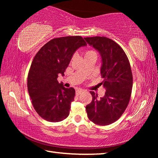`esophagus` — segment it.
<instances>
[{"label": "esophagus", "instance_id": "obj_1", "mask_svg": "<svg viewBox=\"0 0 158 158\" xmlns=\"http://www.w3.org/2000/svg\"><path fill=\"white\" fill-rule=\"evenodd\" d=\"M83 91H84V90H81V89H78V90H77V91H76V95H79L80 94H81V93H83Z\"/></svg>", "mask_w": 158, "mask_h": 158}]
</instances>
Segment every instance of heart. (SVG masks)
<instances>
[{"mask_svg": "<svg viewBox=\"0 0 158 158\" xmlns=\"http://www.w3.org/2000/svg\"><path fill=\"white\" fill-rule=\"evenodd\" d=\"M85 57L86 56H96V53L94 52V51H92V50H89V51H86V52H85Z\"/></svg>", "mask_w": 158, "mask_h": 158, "instance_id": "b5f03b06", "label": "heart"}]
</instances>
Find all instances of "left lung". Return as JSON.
<instances>
[{"instance_id": "obj_1", "label": "left lung", "mask_w": 158, "mask_h": 158, "mask_svg": "<svg viewBox=\"0 0 158 158\" xmlns=\"http://www.w3.org/2000/svg\"><path fill=\"white\" fill-rule=\"evenodd\" d=\"M90 46L100 53L102 59L100 83L106 90L104 97L90 91L91 102L85 106L90 121L99 125H107L116 121L129 103L132 89L130 64L122 48L106 37H84Z\"/></svg>"}]
</instances>
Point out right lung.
<instances>
[{
  "instance_id": "add662e5",
  "label": "right lung",
  "mask_w": 158,
  "mask_h": 158,
  "mask_svg": "<svg viewBox=\"0 0 158 158\" xmlns=\"http://www.w3.org/2000/svg\"><path fill=\"white\" fill-rule=\"evenodd\" d=\"M86 45L81 36L58 37L45 44L34 57L28 90L34 109L46 121L59 122L69 116L75 90L65 88L57 79L64 75L74 52Z\"/></svg>"
}]
</instances>
